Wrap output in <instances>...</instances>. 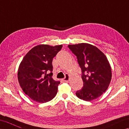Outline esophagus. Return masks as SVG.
Here are the masks:
<instances>
[{
	"label": "esophagus",
	"mask_w": 129,
	"mask_h": 129,
	"mask_svg": "<svg viewBox=\"0 0 129 129\" xmlns=\"http://www.w3.org/2000/svg\"><path fill=\"white\" fill-rule=\"evenodd\" d=\"M69 79H70V75L68 74H66L65 78L63 79V81L64 82H68Z\"/></svg>",
	"instance_id": "34e87169"
}]
</instances>
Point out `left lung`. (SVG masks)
Returning <instances> with one entry per match:
<instances>
[{
	"label": "left lung",
	"instance_id": "8db88e82",
	"mask_svg": "<svg viewBox=\"0 0 129 129\" xmlns=\"http://www.w3.org/2000/svg\"><path fill=\"white\" fill-rule=\"evenodd\" d=\"M68 48L77 56L82 70L83 87L76 95L85 101H91L107 90L111 79V67L104 54L94 46L87 44L69 45Z\"/></svg>",
	"mask_w": 129,
	"mask_h": 129
}]
</instances>
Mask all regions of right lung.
Wrapping results in <instances>:
<instances>
[{"label":"right lung","mask_w":129,"mask_h":129,"mask_svg":"<svg viewBox=\"0 0 129 129\" xmlns=\"http://www.w3.org/2000/svg\"><path fill=\"white\" fill-rule=\"evenodd\" d=\"M62 47V45H39L22 59L18 69V81L24 92L31 99L44 103L56 96L60 82L52 77V60Z\"/></svg>","instance_id":"1"}]
</instances>
